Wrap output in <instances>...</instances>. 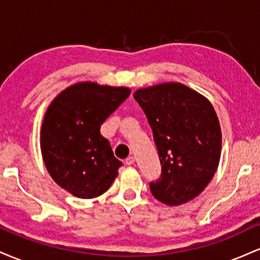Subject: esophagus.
Listing matches in <instances>:
<instances>
[{"mask_svg": "<svg viewBox=\"0 0 260 260\" xmlns=\"http://www.w3.org/2000/svg\"><path fill=\"white\" fill-rule=\"evenodd\" d=\"M133 164H134V157L128 156L126 159V165H133Z\"/></svg>", "mask_w": 260, "mask_h": 260, "instance_id": "34e87169", "label": "esophagus"}]
</instances>
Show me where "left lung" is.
I'll return each instance as SVG.
<instances>
[{
  "label": "left lung",
  "mask_w": 260,
  "mask_h": 260,
  "mask_svg": "<svg viewBox=\"0 0 260 260\" xmlns=\"http://www.w3.org/2000/svg\"><path fill=\"white\" fill-rule=\"evenodd\" d=\"M147 116L161 164L150 190L166 205L196 198L215 175L221 129L207 98L181 83H164L133 94Z\"/></svg>",
  "instance_id": "obj_1"
}]
</instances>
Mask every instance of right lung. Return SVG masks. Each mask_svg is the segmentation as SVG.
Wrapping results in <instances>:
<instances>
[{
	"label": "right lung",
	"mask_w": 260,
	"mask_h": 260,
	"mask_svg": "<svg viewBox=\"0 0 260 260\" xmlns=\"http://www.w3.org/2000/svg\"><path fill=\"white\" fill-rule=\"evenodd\" d=\"M126 86L84 82L53 99L41 126L40 148L52 180L82 199L109 189L123 164L113 156L101 124L129 96Z\"/></svg>",
	"instance_id": "obj_1"
}]
</instances>
